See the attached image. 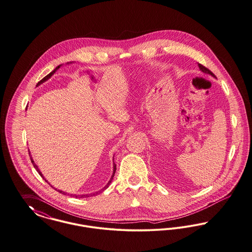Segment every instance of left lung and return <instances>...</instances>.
<instances>
[{
	"label": "left lung",
	"instance_id": "obj_1",
	"mask_svg": "<svg viewBox=\"0 0 252 252\" xmlns=\"http://www.w3.org/2000/svg\"><path fill=\"white\" fill-rule=\"evenodd\" d=\"M198 66H199V68H200L203 72H205V73H207V74H210L211 76L215 77V75L213 74V73H212L208 68H207L206 66H204L203 64H201V63H198Z\"/></svg>",
	"mask_w": 252,
	"mask_h": 252
}]
</instances>
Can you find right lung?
<instances>
[{
	"instance_id": "obj_1",
	"label": "right lung",
	"mask_w": 252,
	"mask_h": 252,
	"mask_svg": "<svg viewBox=\"0 0 252 252\" xmlns=\"http://www.w3.org/2000/svg\"><path fill=\"white\" fill-rule=\"evenodd\" d=\"M60 67V65H58V66H57V67H56V68H55V69H54V70H53V71H52V72H50V73H49V74L48 75H46V76H45V78H43V79H42V80H41V81H40V82H39V83H38V84H37V85H38V86H39V85H40V84H42V83H44V82H45V81H46V80H48V79H49V78H50V77H51V76H52V75L54 74V73H55V71H56V70H57V69H58V68H59ZM30 160H31V163H32V164H33V166H34V167H35V168H36V170H37V171H38V173H39V174H40V175H41V176H42V177L44 178V176H43V175H42V173H41V171H40V170H39V169H38V166H37V165H36V164H35V163H34V161H33V159H32V158H31V155H30ZM113 166H114V168H113V175H112V176H111V179H110V180H109V182H108V183H107V185H106V186H105V187H104V189H107V188H108V186H109V184H110V183H111V181H112V179H113V177H114V174H115V171H116V164H115V163H114V164H113ZM44 179H45V178H44ZM45 182H47V181H46V180H45ZM58 191H59L60 193H62V194H64V195H65V194H66V193L65 192H63V191H61V190H58ZM100 192V191H98V192H96V194H98V193ZM92 195H95V193H93V194H92ZM73 196H74V197H76V198H77V197H78V196H76V195H73ZM89 195H79V197H80V198H84V197H89Z\"/></svg>"
}]
</instances>
